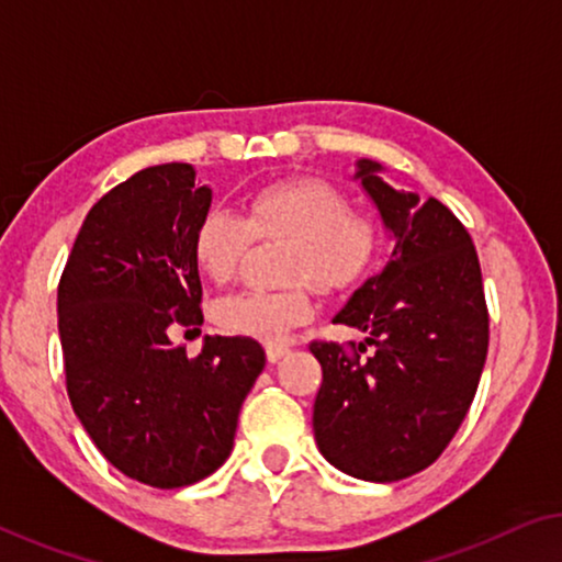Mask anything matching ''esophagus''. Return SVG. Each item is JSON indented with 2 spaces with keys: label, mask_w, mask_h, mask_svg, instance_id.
Segmentation results:
<instances>
[{
  "label": "esophagus",
  "mask_w": 562,
  "mask_h": 562,
  "mask_svg": "<svg viewBox=\"0 0 562 562\" xmlns=\"http://www.w3.org/2000/svg\"><path fill=\"white\" fill-rule=\"evenodd\" d=\"M289 356V348L286 345H268L266 348V358H268V363H279L281 358H286Z\"/></svg>",
  "instance_id": "1"
}]
</instances>
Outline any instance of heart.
I'll return each instance as SVG.
<instances>
[{"label":"heart","mask_w":562,"mask_h":562,"mask_svg":"<svg viewBox=\"0 0 562 562\" xmlns=\"http://www.w3.org/2000/svg\"><path fill=\"white\" fill-rule=\"evenodd\" d=\"M250 240H289L281 291H240L214 306V322L235 335L279 340L312 319V286L345 294L360 286L379 263L383 229L371 214L352 210L350 199L319 179H283L250 191L243 217L210 210L194 233V256L214 283L235 279Z\"/></svg>","instance_id":"b5f03b06"}]
</instances>
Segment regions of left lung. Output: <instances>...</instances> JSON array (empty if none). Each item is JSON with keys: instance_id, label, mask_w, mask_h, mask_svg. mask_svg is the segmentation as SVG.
Instances as JSON below:
<instances>
[{"instance_id": "left-lung-1", "label": "left lung", "mask_w": 562, "mask_h": 562, "mask_svg": "<svg viewBox=\"0 0 562 562\" xmlns=\"http://www.w3.org/2000/svg\"><path fill=\"white\" fill-rule=\"evenodd\" d=\"M379 171L358 160L396 245L335 317L368 333L366 342H310L322 366L312 425L335 468L391 483L432 465L463 425L486 363L488 306L463 222L432 196L391 189Z\"/></svg>"}]
</instances>
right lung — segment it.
Here are the masks:
<instances>
[{"mask_svg":"<svg viewBox=\"0 0 562 562\" xmlns=\"http://www.w3.org/2000/svg\"><path fill=\"white\" fill-rule=\"evenodd\" d=\"M194 181L189 164H164L106 191L58 281L76 417L117 471L156 488L189 486L225 463L266 366L250 337H204L196 358L168 337L204 322L194 233L212 189Z\"/></svg>","mask_w":562,"mask_h":562,"instance_id":"add662e5","label":"right lung"}]
</instances>
